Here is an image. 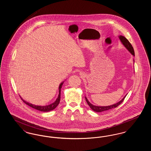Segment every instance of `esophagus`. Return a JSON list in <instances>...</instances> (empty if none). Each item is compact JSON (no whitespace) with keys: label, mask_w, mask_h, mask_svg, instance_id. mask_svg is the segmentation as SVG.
Returning a JSON list of instances; mask_svg holds the SVG:
<instances>
[{"label":"esophagus","mask_w":151,"mask_h":151,"mask_svg":"<svg viewBox=\"0 0 151 151\" xmlns=\"http://www.w3.org/2000/svg\"><path fill=\"white\" fill-rule=\"evenodd\" d=\"M80 75H81V76H84V74L83 73H81V72H80Z\"/></svg>","instance_id":"1"}]
</instances>
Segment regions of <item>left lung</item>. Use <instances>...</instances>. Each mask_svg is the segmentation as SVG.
Wrapping results in <instances>:
<instances>
[{
  "label": "left lung",
  "instance_id": "obj_1",
  "mask_svg": "<svg viewBox=\"0 0 151 151\" xmlns=\"http://www.w3.org/2000/svg\"><path fill=\"white\" fill-rule=\"evenodd\" d=\"M119 38L120 40V41H121L122 44L124 46V47L129 51V52H131V54L135 56V52H134V48L132 47V46L131 45V44L129 43V40L125 38L124 36H119ZM127 95V94H126ZM126 95L119 102H118V103L115 104H113V105H110V106H95L92 105V104H91L89 102V101L88 100L87 98L86 97H85L86 98V102L87 104H88V105L89 106V107L91 108V109L92 110H93L94 111L96 112H102V111H107V110H111L112 109H114V108H116L118 106H119L122 102L124 100V98L126 97Z\"/></svg>",
  "mask_w": 151,
  "mask_h": 151
}]
</instances>
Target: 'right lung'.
<instances>
[{"label": "right lung", "instance_id": "1", "mask_svg": "<svg viewBox=\"0 0 151 151\" xmlns=\"http://www.w3.org/2000/svg\"><path fill=\"white\" fill-rule=\"evenodd\" d=\"M64 81L60 83V84L59 85V95H58V97L56 101L55 102H54L53 103L49 105H46V106H37V105H33L32 104H30L29 102L25 101L22 98V100L23 101V102L26 104L27 105H28L29 106L32 107V108H34L36 110H38L39 111H44V112H46V111H49L51 110H52L53 109H54L55 108H57L58 104H59V102H60V91H61V88L63 86V84Z\"/></svg>", "mask_w": 151, "mask_h": 151}]
</instances>
